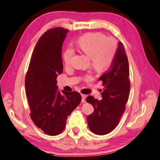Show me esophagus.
<instances>
[{"mask_svg": "<svg viewBox=\"0 0 160 160\" xmlns=\"http://www.w3.org/2000/svg\"><path fill=\"white\" fill-rule=\"evenodd\" d=\"M85 99H86V95H82V102H85Z\"/></svg>", "mask_w": 160, "mask_h": 160, "instance_id": "1", "label": "esophagus"}]
</instances>
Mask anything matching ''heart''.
<instances>
[{
    "label": "heart",
    "instance_id": "b5f03b06",
    "mask_svg": "<svg viewBox=\"0 0 160 160\" xmlns=\"http://www.w3.org/2000/svg\"><path fill=\"white\" fill-rule=\"evenodd\" d=\"M77 46L81 52L90 56L92 66L98 70L103 71L112 65L115 59L118 42L112 37H105L101 32H89L78 40ZM75 50L68 47L62 54L63 60L67 66L72 64Z\"/></svg>",
    "mask_w": 160,
    "mask_h": 160
}]
</instances>
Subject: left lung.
Segmentation results:
<instances>
[{"label": "left lung", "instance_id": "8db88e82", "mask_svg": "<svg viewBox=\"0 0 160 160\" xmlns=\"http://www.w3.org/2000/svg\"><path fill=\"white\" fill-rule=\"evenodd\" d=\"M129 63L125 47L119 42L111 68L99 78L102 82V100L99 101L89 95L86 101L93 106L94 112L87 121L90 131L95 135L110 133L120 122L125 112L130 91Z\"/></svg>", "mask_w": 160, "mask_h": 160}]
</instances>
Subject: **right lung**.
Instances as JSON below:
<instances>
[{
    "instance_id": "1",
    "label": "right lung",
    "mask_w": 160,
    "mask_h": 160,
    "mask_svg": "<svg viewBox=\"0 0 160 160\" xmlns=\"http://www.w3.org/2000/svg\"><path fill=\"white\" fill-rule=\"evenodd\" d=\"M68 29L48 30L35 45L25 80L30 118L37 128L49 135L64 130L68 117L82 100L76 91L60 93L57 76L63 70L62 46Z\"/></svg>"
}]
</instances>
